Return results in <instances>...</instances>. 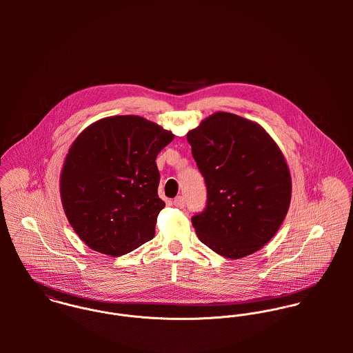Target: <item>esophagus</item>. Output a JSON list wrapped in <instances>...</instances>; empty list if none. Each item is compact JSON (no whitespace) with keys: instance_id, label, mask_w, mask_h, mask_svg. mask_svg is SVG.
<instances>
[{"instance_id":"obj_1","label":"esophagus","mask_w":353,"mask_h":353,"mask_svg":"<svg viewBox=\"0 0 353 353\" xmlns=\"http://www.w3.org/2000/svg\"><path fill=\"white\" fill-rule=\"evenodd\" d=\"M174 205H175L176 208H179V209L185 208V199H183L182 196H178V197L174 200Z\"/></svg>"}]
</instances>
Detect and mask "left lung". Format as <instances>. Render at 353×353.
<instances>
[{"label":"left lung","mask_w":353,"mask_h":353,"mask_svg":"<svg viewBox=\"0 0 353 353\" xmlns=\"http://www.w3.org/2000/svg\"><path fill=\"white\" fill-rule=\"evenodd\" d=\"M208 200L192 217L199 239L231 259L262 249L291 202V174L266 130L231 112H214L186 136Z\"/></svg>","instance_id":"obj_1"}]
</instances>
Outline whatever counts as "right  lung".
I'll return each mask as SVG.
<instances>
[{"label":"right lung","mask_w":353,"mask_h":353,"mask_svg":"<svg viewBox=\"0 0 353 353\" xmlns=\"http://www.w3.org/2000/svg\"><path fill=\"white\" fill-rule=\"evenodd\" d=\"M174 134L139 115L107 117L84 129L65 157V214L92 250L119 256L154 236L164 201L156 156Z\"/></svg>","instance_id":"obj_1"}]
</instances>
